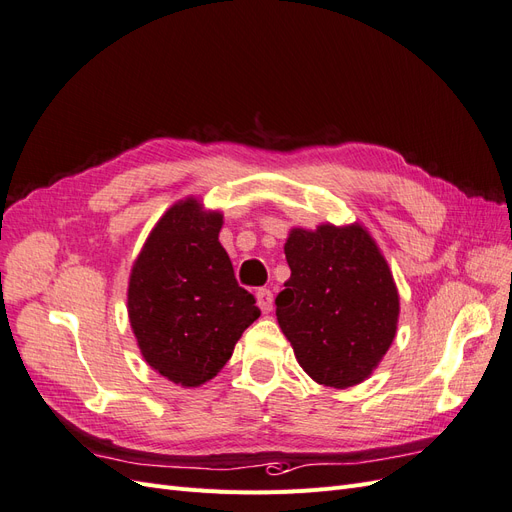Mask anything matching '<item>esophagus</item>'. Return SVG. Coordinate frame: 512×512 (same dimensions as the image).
Wrapping results in <instances>:
<instances>
[{"mask_svg":"<svg viewBox=\"0 0 512 512\" xmlns=\"http://www.w3.org/2000/svg\"><path fill=\"white\" fill-rule=\"evenodd\" d=\"M257 306L261 308V312H270L272 310V291L270 289H257Z\"/></svg>","mask_w":512,"mask_h":512,"instance_id":"34e87169","label":"esophagus"}]
</instances>
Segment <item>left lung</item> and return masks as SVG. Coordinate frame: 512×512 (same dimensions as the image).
Listing matches in <instances>:
<instances>
[{
	"label": "left lung",
	"instance_id": "left-lung-1",
	"mask_svg": "<svg viewBox=\"0 0 512 512\" xmlns=\"http://www.w3.org/2000/svg\"><path fill=\"white\" fill-rule=\"evenodd\" d=\"M291 278L276 295V319L295 359L319 385L346 389L389 351L400 295L376 242L359 223L295 227L285 242Z\"/></svg>",
	"mask_w": 512,
	"mask_h": 512
}]
</instances>
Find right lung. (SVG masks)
<instances>
[{
  "mask_svg": "<svg viewBox=\"0 0 512 512\" xmlns=\"http://www.w3.org/2000/svg\"><path fill=\"white\" fill-rule=\"evenodd\" d=\"M221 225V212H206L195 197L180 200L157 221L131 268L127 312L140 353L180 387L217 376L261 315L236 283Z\"/></svg>",
  "mask_w": 512,
  "mask_h": 512,
  "instance_id": "add662e5",
  "label": "right lung"
}]
</instances>
